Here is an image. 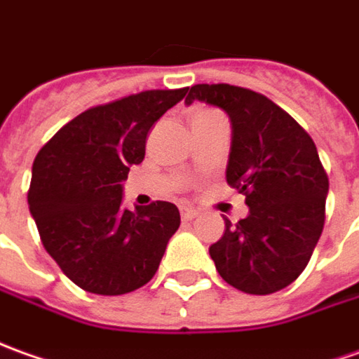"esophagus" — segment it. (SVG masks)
<instances>
[{
	"label": "esophagus",
	"mask_w": 359,
	"mask_h": 359,
	"mask_svg": "<svg viewBox=\"0 0 359 359\" xmlns=\"http://www.w3.org/2000/svg\"><path fill=\"white\" fill-rule=\"evenodd\" d=\"M180 214H182V220H194L198 216V212L194 210V208H187V206L180 210Z\"/></svg>",
	"instance_id": "obj_1"
}]
</instances>
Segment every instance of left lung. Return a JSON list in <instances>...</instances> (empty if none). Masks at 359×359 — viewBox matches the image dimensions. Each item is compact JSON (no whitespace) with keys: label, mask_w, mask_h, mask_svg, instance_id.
<instances>
[{"label":"left lung","mask_w":359,"mask_h":359,"mask_svg":"<svg viewBox=\"0 0 359 359\" xmlns=\"http://www.w3.org/2000/svg\"><path fill=\"white\" fill-rule=\"evenodd\" d=\"M194 100L222 108L231 121L226 180L245 194L248 218L231 224L210 245L224 281L250 294H271L291 285L311 262L324 228L328 177L311 135L253 90L196 84Z\"/></svg>","instance_id":"left-lung-1"}]
</instances>
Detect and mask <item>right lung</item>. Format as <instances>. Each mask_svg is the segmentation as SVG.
<instances>
[{
    "instance_id": "right-lung-1",
    "label": "right lung",
    "mask_w": 359,
    "mask_h": 359,
    "mask_svg": "<svg viewBox=\"0 0 359 359\" xmlns=\"http://www.w3.org/2000/svg\"><path fill=\"white\" fill-rule=\"evenodd\" d=\"M187 92L145 90L86 109L36 153L29 210L46 253L80 289L126 294L159 269L179 208L157 200L128 210L121 182L145 157L149 129Z\"/></svg>"
}]
</instances>
